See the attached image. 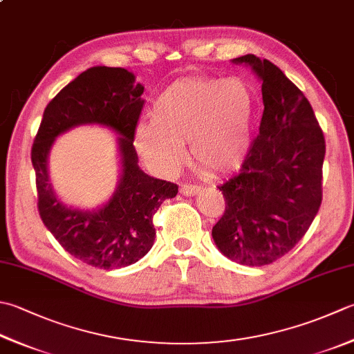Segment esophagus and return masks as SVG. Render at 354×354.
<instances>
[{"label":"esophagus","instance_id":"1","mask_svg":"<svg viewBox=\"0 0 354 354\" xmlns=\"http://www.w3.org/2000/svg\"><path fill=\"white\" fill-rule=\"evenodd\" d=\"M201 190H203V187L195 185V184H184V185H181V189H179V192H181V195H184V196L198 195Z\"/></svg>","mask_w":354,"mask_h":354}]
</instances>
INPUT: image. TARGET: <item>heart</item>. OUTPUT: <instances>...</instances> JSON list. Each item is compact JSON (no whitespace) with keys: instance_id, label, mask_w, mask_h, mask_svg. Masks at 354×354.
Segmentation results:
<instances>
[{"instance_id":"heart-1","label":"heart","mask_w":354,"mask_h":354,"mask_svg":"<svg viewBox=\"0 0 354 354\" xmlns=\"http://www.w3.org/2000/svg\"><path fill=\"white\" fill-rule=\"evenodd\" d=\"M259 96L245 78H187L151 102V122H140L135 144L149 167L170 175L190 158L210 176L238 171L250 156Z\"/></svg>"}]
</instances>
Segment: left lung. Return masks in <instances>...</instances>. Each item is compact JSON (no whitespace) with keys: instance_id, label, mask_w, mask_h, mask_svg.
<instances>
[{"instance_id":"obj_1","label":"left lung","mask_w":354,"mask_h":354,"mask_svg":"<svg viewBox=\"0 0 354 354\" xmlns=\"http://www.w3.org/2000/svg\"><path fill=\"white\" fill-rule=\"evenodd\" d=\"M232 62L262 82L264 113L241 173L218 187L225 212L212 236L228 259L262 267L292 250L319 210L325 140L308 100L279 67L254 55Z\"/></svg>"}]
</instances>
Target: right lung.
<instances>
[{"instance_id":"1","label":"right lung","mask_w":354,"mask_h":354,"mask_svg":"<svg viewBox=\"0 0 354 354\" xmlns=\"http://www.w3.org/2000/svg\"><path fill=\"white\" fill-rule=\"evenodd\" d=\"M122 67L95 66L76 76L47 104L32 147L38 210L47 230L73 258L101 270L135 264L155 242L153 214L178 185L149 176L138 165L133 138L144 86ZM98 123L118 136L120 181L106 205L93 211L67 206L53 190L48 153L54 140L78 125Z\"/></svg>"}]
</instances>
